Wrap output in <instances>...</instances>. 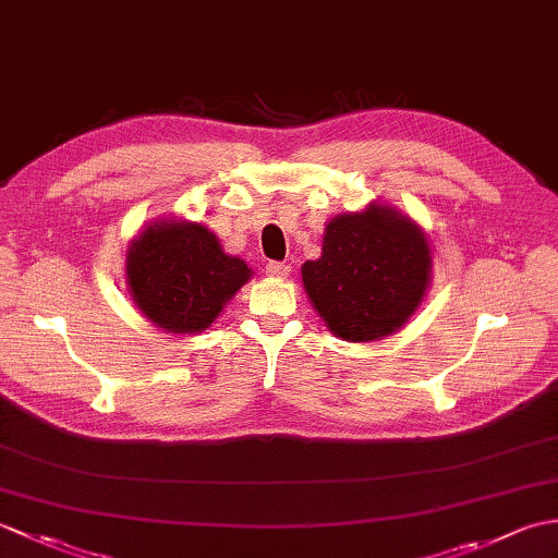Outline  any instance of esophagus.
<instances>
[{"instance_id":"esophagus-1","label":"esophagus","mask_w":558,"mask_h":558,"mask_svg":"<svg viewBox=\"0 0 558 558\" xmlns=\"http://www.w3.org/2000/svg\"><path fill=\"white\" fill-rule=\"evenodd\" d=\"M292 266L290 264H282V260H270V264H266V272L270 278H288L290 276Z\"/></svg>"}]
</instances>
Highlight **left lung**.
Instances as JSON below:
<instances>
[{
  "label": "left lung",
  "mask_w": 558,
  "mask_h": 558,
  "mask_svg": "<svg viewBox=\"0 0 558 558\" xmlns=\"http://www.w3.org/2000/svg\"><path fill=\"white\" fill-rule=\"evenodd\" d=\"M432 280L424 232L396 208L369 204L326 225L322 256L302 282L328 330L369 342L396 333L420 310Z\"/></svg>",
  "instance_id": "left-lung-1"
}]
</instances>
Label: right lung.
<instances>
[{"label":"right lung","instance_id":"1","mask_svg":"<svg viewBox=\"0 0 558 558\" xmlns=\"http://www.w3.org/2000/svg\"><path fill=\"white\" fill-rule=\"evenodd\" d=\"M252 278L206 225L156 220L126 252V286L148 322L168 333H201Z\"/></svg>","mask_w":558,"mask_h":558}]
</instances>
